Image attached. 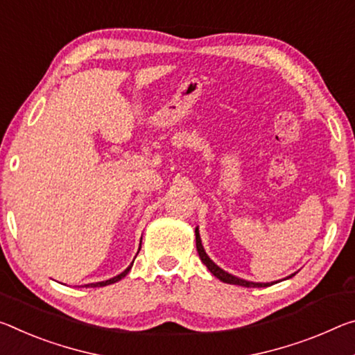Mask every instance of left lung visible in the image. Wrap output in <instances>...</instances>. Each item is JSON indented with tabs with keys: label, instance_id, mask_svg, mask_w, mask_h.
<instances>
[{
	"label": "left lung",
	"instance_id": "8db88e82",
	"mask_svg": "<svg viewBox=\"0 0 355 355\" xmlns=\"http://www.w3.org/2000/svg\"><path fill=\"white\" fill-rule=\"evenodd\" d=\"M196 246H198V252H199V257L200 261L205 263V267L210 270V273L215 275L218 279H221L223 283H227V284H237V286H243V288H267V286H272L275 283H278V281H272V283H254V281H248V279H243V278H239L235 277V275L226 272V270H223L221 267H218L215 262L211 261L210 257L204 250V246H202V240H200V234H199V227H196ZM297 273V272H295ZM295 273L289 275V277H286L284 279H289L294 277Z\"/></svg>",
	"mask_w": 355,
	"mask_h": 355
}]
</instances>
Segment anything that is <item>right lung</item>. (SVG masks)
<instances>
[{
	"label": "right lung",
	"mask_w": 355,
	"mask_h": 355,
	"mask_svg": "<svg viewBox=\"0 0 355 355\" xmlns=\"http://www.w3.org/2000/svg\"><path fill=\"white\" fill-rule=\"evenodd\" d=\"M140 245H142V239H140ZM139 251H140V248H139ZM139 251H137V252H139ZM132 263H134V261L131 262V266H129L126 270H123V272H121L120 275H116V277L110 278V279H105V281H99V283H89V284H85V288H103V286L116 283V281H120L121 278L126 277V275L129 273V270H131V267H132Z\"/></svg>",
	"instance_id": "add662e5"
}]
</instances>
